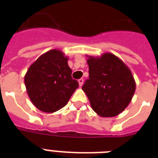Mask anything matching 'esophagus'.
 Masks as SVG:
<instances>
[{
    "mask_svg": "<svg viewBox=\"0 0 158 158\" xmlns=\"http://www.w3.org/2000/svg\"><path fill=\"white\" fill-rule=\"evenodd\" d=\"M83 84H84V79H79V86L81 87L82 85H83Z\"/></svg>",
    "mask_w": 158,
    "mask_h": 158,
    "instance_id": "esophagus-1",
    "label": "esophagus"
}]
</instances>
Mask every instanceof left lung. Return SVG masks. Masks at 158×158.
Returning <instances> with one entry per match:
<instances>
[{
	"label": "left lung",
	"mask_w": 158,
	"mask_h": 158,
	"mask_svg": "<svg viewBox=\"0 0 158 158\" xmlns=\"http://www.w3.org/2000/svg\"><path fill=\"white\" fill-rule=\"evenodd\" d=\"M89 79L82 89L93 110L102 117H113L121 113L132 100L136 89L130 68L115 55L87 56Z\"/></svg>",
	"instance_id": "obj_1"
}]
</instances>
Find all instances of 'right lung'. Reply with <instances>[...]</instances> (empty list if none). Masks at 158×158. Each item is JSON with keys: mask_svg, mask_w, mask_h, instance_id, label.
I'll return each instance as SVG.
<instances>
[{"mask_svg": "<svg viewBox=\"0 0 158 158\" xmlns=\"http://www.w3.org/2000/svg\"><path fill=\"white\" fill-rule=\"evenodd\" d=\"M69 58L53 49L38 57L27 70L24 84L33 104L43 112L52 113L64 107L79 83L72 79Z\"/></svg>", "mask_w": 158, "mask_h": 158, "instance_id": "add662e5", "label": "right lung"}]
</instances>
